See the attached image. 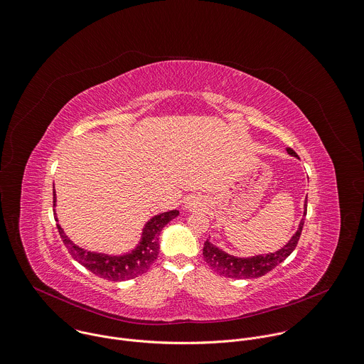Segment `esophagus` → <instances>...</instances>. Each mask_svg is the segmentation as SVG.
<instances>
[{"mask_svg": "<svg viewBox=\"0 0 364 364\" xmlns=\"http://www.w3.org/2000/svg\"><path fill=\"white\" fill-rule=\"evenodd\" d=\"M202 206H203V200L199 196H189L185 200V208L186 209H199Z\"/></svg>", "mask_w": 364, "mask_h": 364, "instance_id": "1", "label": "esophagus"}]
</instances>
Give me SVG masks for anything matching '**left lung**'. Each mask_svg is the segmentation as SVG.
<instances>
[{
	"label": "left lung",
	"instance_id": "1",
	"mask_svg": "<svg viewBox=\"0 0 364 364\" xmlns=\"http://www.w3.org/2000/svg\"><path fill=\"white\" fill-rule=\"evenodd\" d=\"M287 154L297 158V154L291 148H286ZM307 212V199L304 200V212L303 216H306ZM304 225V218H301L299 228L296 233L291 236V239L279 250L274 253L267 255H257L252 257H236L233 255H228L222 249L212 245L209 240L203 245V259L209 264V267L216 272L220 276L232 277V279H256L272 269H274L279 263H282L297 246V242L300 239V233Z\"/></svg>",
	"mask_w": 364,
	"mask_h": 364
}]
</instances>
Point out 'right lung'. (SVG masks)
Here are the masks:
<instances>
[{
  "label": "right lung",
  "instance_id": "add662e5",
  "mask_svg": "<svg viewBox=\"0 0 364 364\" xmlns=\"http://www.w3.org/2000/svg\"><path fill=\"white\" fill-rule=\"evenodd\" d=\"M55 202H57V198H55V189H54V206H55ZM178 215H179V210L175 209V210L164 212L154 216L151 220L146 222L142 230L141 240L136 245V247L132 252L119 255V256L97 253V252H90L87 249H82L65 235V232L58 223H57V228L64 245L67 246L68 252L78 263H81L84 267H87L94 274L102 279L112 280V282H122V280L138 277L139 274L148 272V269L156 260L159 253L161 230L166 223H169ZM55 220L58 222L57 216H55Z\"/></svg>",
  "mask_w": 364,
  "mask_h": 364
}]
</instances>
